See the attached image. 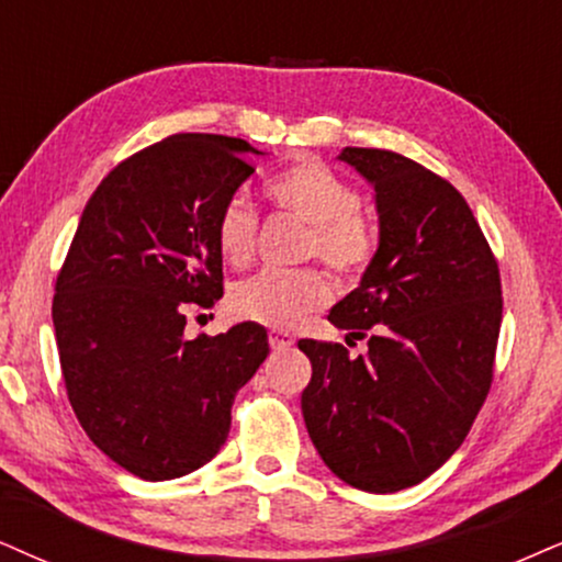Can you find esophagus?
<instances>
[{
    "label": "esophagus",
    "mask_w": 562,
    "mask_h": 562,
    "mask_svg": "<svg viewBox=\"0 0 562 562\" xmlns=\"http://www.w3.org/2000/svg\"><path fill=\"white\" fill-rule=\"evenodd\" d=\"M269 345H272V350H288L295 345V337L285 329H272L269 331Z\"/></svg>",
    "instance_id": "1"
}]
</instances>
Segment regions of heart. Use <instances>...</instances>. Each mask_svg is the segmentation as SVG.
Here are the masks:
<instances>
[{
    "label": "heart",
    "mask_w": 562,
    "mask_h": 562,
    "mask_svg": "<svg viewBox=\"0 0 562 562\" xmlns=\"http://www.w3.org/2000/svg\"><path fill=\"white\" fill-rule=\"evenodd\" d=\"M267 194L288 215L311 225L305 254L318 257L334 272L360 274L373 259L375 236L360 215V194L337 170L303 160L269 183ZM217 248L231 267H246L257 246V215L246 196H231L217 217ZM331 297L329 280L318 269L265 272L238 282L231 293V311L246 322L290 329L303 316L324 308Z\"/></svg>",
    "instance_id": "obj_1"
}]
</instances>
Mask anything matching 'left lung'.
I'll use <instances>...</instances> for the list:
<instances>
[{
  "instance_id": "8db88e82",
  "label": "left lung",
  "mask_w": 562,
  "mask_h": 562,
  "mask_svg": "<svg viewBox=\"0 0 562 562\" xmlns=\"http://www.w3.org/2000/svg\"><path fill=\"white\" fill-rule=\"evenodd\" d=\"M375 191L379 248L329 311L368 352L301 339L311 383L301 409L318 457L347 485L396 493L464 443L493 381L503 301L498 261L464 196L420 162L345 147Z\"/></svg>"
}]
</instances>
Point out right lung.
I'll return each instance as SVG.
<instances>
[{
	"label": "right lung",
	"instance_id": "obj_1",
	"mask_svg": "<svg viewBox=\"0 0 562 562\" xmlns=\"http://www.w3.org/2000/svg\"><path fill=\"white\" fill-rule=\"evenodd\" d=\"M257 147L173 134L119 162L85 204L56 277L54 331L77 420L139 480H176L223 449L231 407L269 355L244 322L189 339V305L223 297L217 217Z\"/></svg>",
	"mask_w": 562,
	"mask_h": 562
}]
</instances>
